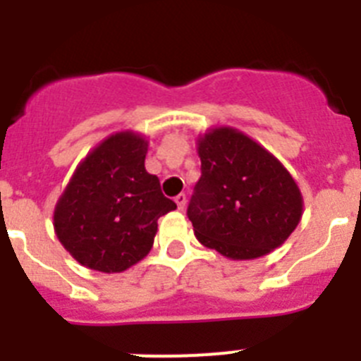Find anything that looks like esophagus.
Wrapping results in <instances>:
<instances>
[{"label": "esophagus", "instance_id": "esophagus-1", "mask_svg": "<svg viewBox=\"0 0 361 361\" xmlns=\"http://www.w3.org/2000/svg\"><path fill=\"white\" fill-rule=\"evenodd\" d=\"M175 202H177L178 209H180V212H183L184 206H186V195H184V193H178V195L175 197Z\"/></svg>", "mask_w": 361, "mask_h": 361}]
</instances>
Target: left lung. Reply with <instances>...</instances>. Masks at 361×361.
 <instances>
[{"label":"left lung","mask_w":361,"mask_h":361,"mask_svg":"<svg viewBox=\"0 0 361 361\" xmlns=\"http://www.w3.org/2000/svg\"><path fill=\"white\" fill-rule=\"evenodd\" d=\"M197 152L202 175L188 219L200 244L231 260H253L288 240L304 199L273 153L231 126L197 137Z\"/></svg>","instance_id":"8db88e82"}]
</instances>
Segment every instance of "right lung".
<instances>
[{
	"mask_svg": "<svg viewBox=\"0 0 361 361\" xmlns=\"http://www.w3.org/2000/svg\"><path fill=\"white\" fill-rule=\"evenodd\" d=\"M148 141L111 133L78 164L54 209V231L81 266L123 273L149 253L157 220L177 204L146 171Z\"/></svg>",
	"mask_w": 361,
	"mask_h": 361,
	"instance_id": "1",
	"label": "right lung"
}]
</instances>
